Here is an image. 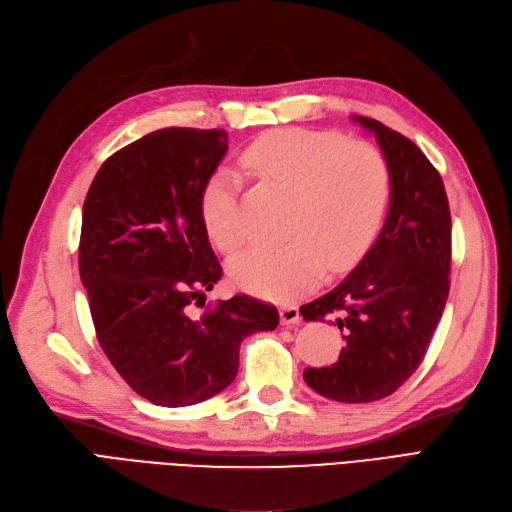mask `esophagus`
I'll return each instance as SVG.
<instances>
[{"instance_id": "obj_1", "label": "esophagus", "mask_w": 512, "mask_h": 512, "mask_svg": "<svg viewBox=\"0 0 512 512\" xmlns=\"http://www.w3.org/2000/svg\"><path fill=\"white\" fill-rule=\"evenodd\" d=\"M279 315H281V324L284 326H296V324H301V311H298V307L296 305H284L279 309Z\"/></svg>"}]
</instances>
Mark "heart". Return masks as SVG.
<instances>
[{"label":"heart","instance_id":"b5f03b06","mask_svg":"<svg viewBox=\"0 0 512 512\" xmlns=\"http://www.w3.org/2000/svg\"><path fill=\"white\" fill-rule=\"evenodd\" d=\"M243 163L292 192V201L286 243L256 245L228 264L239 288L288 301L313 288L324 269L354 267L377 239L392 197L390 165L377 146L334 131L275 129L245 148ZM201 216L222 252H237L248 239L231 171L205 182Z\"/></svg>","mask_w":512,"mask_h":512}]
</instances>
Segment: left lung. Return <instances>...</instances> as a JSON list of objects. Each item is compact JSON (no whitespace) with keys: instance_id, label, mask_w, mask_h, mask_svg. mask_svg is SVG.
I'll use <instances>...</instances> for the list:
<instances>
[{"instance_id":"1","label":"left lung","mask_w":512,"mask_h":512,"mask_svg":"<svg viewBox=\"0 0 512 512\" xmlns=\"http://www.w3.org/2000/svg\"><path fill=\"white\" fill-rule=\"evenodd\" d=\"M375 133L392 197L375 245L339 286L301 307L307 322L337 317L345 347L305 381L324 398L373 402L394 394L424 360L449 296L451 211L440 173L411 139L354 116Z\"/></svg>"}]
</instances>
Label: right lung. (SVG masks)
I'll use <instances>...</instances> for the list:
<instances>
[{
    "label": "right lung",
    "instance_id": "right-lung-1",
    "mask_svg": "<svg viewBox=\"0 0 512 512\" xmlns=\"http://www.w3.org/2000/svg\"><path fill=\"white\" fill-rule=\"evenodd\" d=\"M226 150L224 129L148 133L101 165L84 199L78 262L99 345L158 407L220 394L237 377L241 341L279 324L248 294L192 315L222 277L201 192Z\"/></svg>",
    "mask_w": 512,
    "mask_h": 512
}]
</instances>
